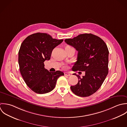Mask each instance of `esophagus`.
<instances>
[{
    "mask_svg": "<svg viewBox=\"0 0 127 127\" xmlns=\"http://www.w3.org/2000/svg\"><path fill=\"white\" fill-rule=\"evenodd\" d=\"M64 75L65 76H71V74L69 73H67V72H65L64 73Z\"/></svg>",
    "mask_w": 127,
    "mask_h": 127,
    "instance_id": "obj_1",
    "label": "esophagus"
}]
</instances>
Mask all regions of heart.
<instances>
[{
  "label": "heart",
  "instance_id": "b5f03b06",
  "mask_svg": "<svg viewBox=\"0 0 127 127\" xmlns=\"http://www.w3.org/2000/svg\"><path fill=\"white\" fill-rule=\"evenodd\" d=\"M72 48V47H70V46H67L65 48Z\"/></svg>",
  "mask_w": 127,
  "mask_h": 127
}]
</instances>
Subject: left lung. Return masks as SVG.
Returning a JSON list of instances; mask_svg holds the SVG:
<instances>
[{"mask_svg":"<svg viewBox=\"0 0 127 127\" xmlns=\"http://www.w3.org/2000/svg\"><path fill=\"white\" fill-rule=\"evenodd\" d=\"M65 42L78 51L73 71L85 72L82 77L74 74L78 81L70 87L71 89L78 96L88 97L100 88L108 74L107 47L101 38L91 33L80 34L73 39H66Z\"/></svg>","mask_w":127,"mask_h":127,"instance_id":"1","label":"left lung"}]
</instances>
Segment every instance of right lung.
<instances>
[{
	"label": "right lung",
	"mask_w": 127,
	"mask_h": 127,
	"mask_svg": "<svg viewBox=\"0 0 127 127\" xmlns=\"http://www.w3.org/2000/svg\"><path fill=\"white\" fill-rule=\"evenodd\" d=\"M63 40L53 39L47 33H36L26 37L19 51V64L26 85L37 94H46L55 87L58 77L64 76L60 71L50 72L44 62L51 58L52 50Z\"/></svg>",
	"instance_id": "obj_1"
}]
</instances>
